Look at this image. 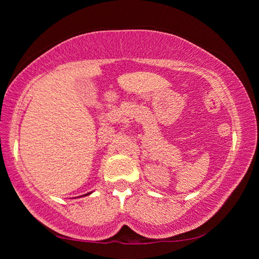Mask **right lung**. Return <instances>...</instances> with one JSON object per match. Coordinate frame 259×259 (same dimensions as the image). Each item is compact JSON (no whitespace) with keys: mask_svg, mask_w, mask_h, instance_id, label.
Listing matches in <instances>:
<instances>
[{"mask_svg":"<svg viewBox=\"0 0 259 259\" xmlns=\"http://www.w3.org/2000/svg\"><path fill=\"white\" fill-rule=\"evenodd\" d=\"M88 194H91V192H90V193H86V194H83V196H88Z\"/></svg>","mask_w":259,"mask_h":259,"instance_id":"right-lung-1","label":"right lung"}]
</instances>
